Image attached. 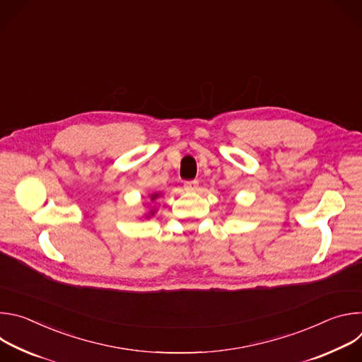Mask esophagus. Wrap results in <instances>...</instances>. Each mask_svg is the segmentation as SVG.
Masks as SVG:
<instances>
[{"instance_id": "34e87169", "label": "esophagus", "mask_w": 362, "mask_h": 362, "mask_svg": "<svg viewBox=\"0 0 362 362\" xmlns=\"http://www.w3.org/2000/svg\"><path fill=\"white\" fill-rule=\"evenodd\" d=\"M197 189H199V182H197V180L185 182V190H187V192H196Z\"/></svg>"}]
</instances>
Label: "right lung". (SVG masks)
Returning a JSON list of instances; mask_svg holds the SVG:
<instances>
[{
    "label": "right lung",
    "instance_id": "right-lung-1",
    "mask_svg": "<svg viewBox=\"0 0 362 362\" xmlns=\"http://www.w3.org/2000/svg\"><path fill=\"white\" fill-rule=\"evenodd\" d=\"M158 197H159V193H153V194L150 196V199H151V200H154V199H158ZM148 214H150V215H154V211H150Z\"/></svg>",
    "mask_w": 362,
    "mask_h": 362
}]
</instances>
